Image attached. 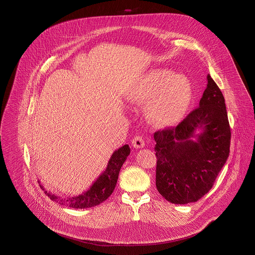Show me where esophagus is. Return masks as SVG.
Returning a JSON list of instances; mask_svg holds the SVG:
<instances>
[{
  "label": "esophagus",
  "instance_id": "esophagus-1",
  "mask_svg": "<svg viewBox=\"0 0 255 255\" xmlns=\"http://www.w3.org/2000/svg\"><path fill=\"white\" fill-rule=\"evenodd\" d=\"M132 145L136 149H141V148L145 147V141L141 136H136L132 140Z\"/></svg>",
  "mask_w": 255,
  "mask_h": 255
}]
</instances>
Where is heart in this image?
Returning <instances> with one entry per match:
<instances>
[{
  "label": "heart",
  "instance_id": "heart-1",
  "mask_svg": "<svg viewBox=\"0 0 255 255\" xmlns=\"http://www.w3.org/2000/svg\"><path fill=\"white\" fill-rule=\"evenodd\" d=\"M192 99L190 81L168 70H153L131 89L128 101L135 105L147 103L148 118L158 127L176 125L184 116Z\"/></svg>",
  "mask_w": 255,
  "mask_h": 255
}]
</instances>
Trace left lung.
Returning <instances> with one entry per match:
<instances>
[{
    "label": "left lung",
    "instance_id": "left-lung-1",
    "mask_svg": "<svg viewBox=\"0 0 255 255\" xmlns=\"http://www.w3.org/2000/svg\"><path fill=\"white\" fill-rule=\"evenodd\" d=\"M207 81L199 107L176 127L153 134L155 185L170 203H191L202 198L230 154L231 128L225 99L210 75ZM197 129L202 132L196 133Z\"/></svg>",
    "mask_w": 255,
    "mask_h": 255
}]
</instances>
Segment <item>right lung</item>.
<instances>
[{"mask_svg":"<svg viewBox=\"0 0 255 255\" xmlns=\"http://www.w3.org/2000/svg\"><path fill=\"white\" fill-rule=\"evenodd\" d=\"M129 153L130 148L128 145H124L123 147L116 150L112 153L107 163L106 169L86 192L80 195L64 198L57 196L49 191H46L42 185H40V187L44 190L45 194L52 201H55L60 205H66L74 209H86L98 206L105 201L112 194L117 183L121 166L125 162Z\"/></svg>","mask_w":255,"mask_h":255,"instance_id":"add662e5","label":"right lung"}]
</instances>
